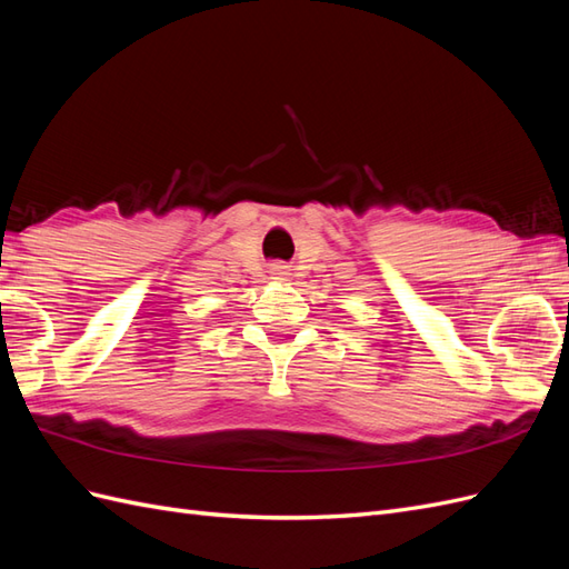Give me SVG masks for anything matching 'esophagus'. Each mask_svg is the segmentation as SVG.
Returning a JSON list of instances; mask_svg holds the SVG:
<instances>
[{"mask_svg":"<svg viewBox=\"0 0 569 569\" xmlns=\"http://www.w3.org/2000/svg\"><path fill=\"white\" fill-rule=\"evenodd\" d=\"M272 272H274V274H278V278H284V274H287V266L278 263V266H274V268H272Z\"/></svg>","mask_w":569,"mask_h":569,"instance_id":"esophagus-1","label":"esophagus"}]
</instances>
